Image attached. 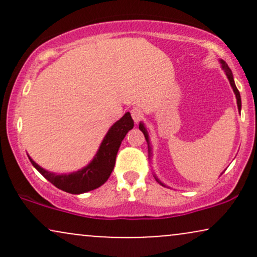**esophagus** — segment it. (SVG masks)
Returning <instances> with one entry per match:
<instances>
[{"label":"esophagus","mask_w":257,"mask_h":257,"mask_svg":"<svg viewBox=\"0 0 257 257\" xmlns=\"http://www.w3.org/2000/svg\"><path fill=\"white\" fill-rule=\"evenodd\" d=\"M132 117H133V119H134L135 123H139L141 119H143V117H144L143 110H141V108H139V107H134L132 110Z\"/></svg>","instance_id":"obj_1"}]
</instances>
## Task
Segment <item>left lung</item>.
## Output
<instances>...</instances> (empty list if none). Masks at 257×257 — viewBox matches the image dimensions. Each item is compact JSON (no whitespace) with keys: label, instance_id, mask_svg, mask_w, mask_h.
<instances>
[{"label":"left lung","instance_id":"8db88e82","mask_svg":"<svg viewBox=\"0 0 257 257\" xmlns=\"http://www.w3.org/2000/svg\"><path fill=\"white\" fill-rule=\"evenodd\" d=\"M221 64H222V67H223V70H225V72H226V75H227V78L229 79V83H231V85H232V88H233V91H234V94H235V98H237V105H238V110H239V112H240V108H241V100H240V94H239V90L237 89V87H235V83H234V79H233V75H232V71H231V69H229L228 67V65H227L225 61L223 60H221ZM139 129H140L141 132H143V134L145 135V139H146V141H147V144H149V155L151 156V147H150V143H149V134H147V131H146V128L145 126H144V124L143 123H140V125H139ZM155 179H156V181L158 182V184H161L162 186H164L163 184H162L161 181H159V180L156 178L155 176Z\"/></svg>","mask_w":257,"mask_h":257}]
</instances>
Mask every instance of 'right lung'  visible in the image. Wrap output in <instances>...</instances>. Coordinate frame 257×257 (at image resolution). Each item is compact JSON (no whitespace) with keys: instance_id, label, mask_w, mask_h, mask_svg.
<instances>
[{"instance_id":"add662e5","label":"right lung","mask_w":257,"mask_h":257,"mask_svg":"<svg viewBox=\"0 0 257 257\" xmlns=\"http://www.w3.org/2000/svg\"><path fill=\"white\" fill-rule=\"evenodd\" d=\"M133 126H134V120H133L131 113L126 112L122 118L117 120L111 126L93 161L83 169L69 174V175L66 174L57 175L54 173L47 172L46 169L35 163L30 157L29 159H30L32 166L59 190L72 194L88 192V191L100 187L110 178L114 168V163H116V156L120 143L124 139L126 133L133 129Z\"/></svg>"}]
</instances>
